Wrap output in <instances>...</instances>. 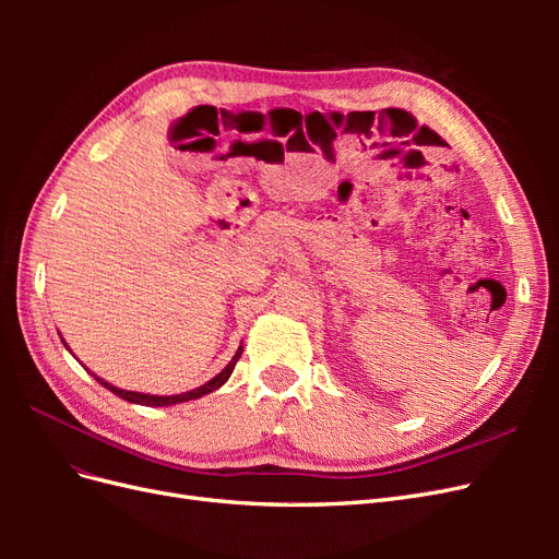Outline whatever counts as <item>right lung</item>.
<instances>
[{
    "label": "right lung",
    "mask_w": 559,
    "mask_h": 559,
    "mask_svg": "<svg viewBox=\"0 0 559 559\" xmlns=\"http://www.w3.org/2000/svg\"><path fill=\"white\" fill-rule=\"evenodd\" d=\"M62 341V337H60ZM64 343V341H62ZM64 347L70 349V345L64 343ZM72 352V349H70ZM242 357V345L238 347V352H235V357L228 361V366L222 370V373L218 376H214L210 382H205V384H200V386H195V389H191V392H183V394H173V396H160V394H144V392H128V389H121V386H114L111 382H107V380H103L99 376H95V373H88L103 384V386H107L111 394H116V396H121L123 401H128V403H138V405H148V408H165V405H175V403H183V401H193V399H200V396H205V394H212V392H216L218 386H224L226 384V380L230 378V373H233V368H235V364H238V359Z\"/></svg>",
    "instance_id": "obj_1"
}]
</instances>
